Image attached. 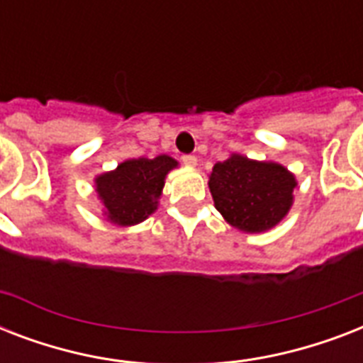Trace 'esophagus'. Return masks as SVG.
I'll return each instance as SVG.
<instances>
[{"label":"esophagus","instance_id":"esophagus-1","mask_svg":"<svg viewBox=\"0 0 363 363\" xmlns=\"http://www.w3.org/2000/svg\"><path fill=\"white\" fill-rule=\"evenodd\" d=\"M182 164L188 165V167H194V165L198 164V158L194 156V154H182Z\"/></svg>","mask_w":363,"mask_h":363}]
</instances>
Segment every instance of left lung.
Listing matches in <instances>:
<instances>
[{
    "label": "left lung",
    "mask_w": 363,
    "mask_h": 363,
    "mask_svg": "<svg viewBox=\"0 0 363 363\" xmlns=\"http://www.w3.org/2000/svg\"><path fill=\"white\" fill-rule=\"evenodd\" d=\"M296 179L282 165L233 154L213 167L209 188L216 211L242 232H264L292 207Z\"/></svg>",
    "instance_id": "8db88e82"
}]
</instances>
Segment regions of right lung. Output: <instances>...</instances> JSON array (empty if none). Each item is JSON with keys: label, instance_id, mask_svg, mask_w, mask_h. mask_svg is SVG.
I'll return each mask as SVG.
<instances>
[{"label": "right lung", "instance_id": "obj_1", "mask_svg": "<svg viewBox=\"0 0 363 363\" xmlns=\"http://www.w3.org/2000/svg\"><path fill=\"white\" fill-rule=\"evenodd\" d=\"M177 162L169 156L125 160L115 171L96 179L107 216L118 226H133L156 211L164 179Z\"/></svg>", "mask_w": 363, "mask_h": 363}]
</instances>
